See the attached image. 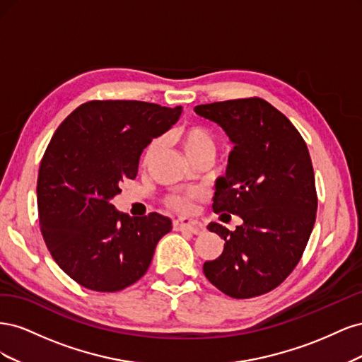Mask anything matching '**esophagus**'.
I'll use <instances>...</instances> for the list:
<instances>
[{
  "mask_svg": "<svg viewBox=\"0 0 362 362\" xmlns=\"http://www.w3.org/2000/svg\"><path fill=\"white\" fill-rule=\"evenodd\" d=\"M173 228L177 229V231H189L194 235H201L205 231L202 225L196 223L193 221H189V218H185V217H181V218H177V221H173Z\"/></svg>",
  "mask_w": 362,
  "mask_h": 362,
  "instance_id": "34e87169",
  "label": "esophagus"
}]
</instances>
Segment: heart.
I'll return each mask as SVG.
<instances>
[{"label": "heart", "instance_id": "b5f03b06", "mask_svg": "<svg viewBox=\"0 0 362 362\" xmlns=\"http://www.w3.org/2000/svg\"><path fill=\"white\" fill-rule=\"evenodd\" d=\"M177 139L180 140L182 149L185 151V154L189 156L190 160H193L196 156L202 154V152H206V151L214 152L216 149V144L211 133L201 125H182L177 131ZM160 145H161L160 139H152L149 141L144 154V163H149L156 157L157 151L160 149ZM204 198H205V193L202 190L189 189V190L175 192L168 194L166 198H164V205L177 213L187 214L193 211L194 204L202 201Z\"/></svg>", "mask_w": 362, "mask_h": 362}]
</instances>
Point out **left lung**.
I'll return each instance as SVG.
<instances>
[{"instance_id":"8db88e82","label":"left lung","mask_w":362,"mask_h":362,"mask_svg":"<svg viewBox=\"0 0 362 362\" xmlns=\"http://www.w3.org/2000/svg\"><path fill=\"white\" fill-rule=\"evenodd\" d=\"M194 112L221 125L235 145L216 182L213 210L243 221L235 231L208 225L225 246L221 257L204 262V273L226 296L257 298L286 281L310 240L317 192L308 148L290 120L257 96Z\"/></svg>"}]
</instances>
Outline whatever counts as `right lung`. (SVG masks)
Returning <instances> with one entry per match:
<instances>
[{
  "mask_svg": "<svg viewBox=\"0 0 362 362\" xmlns=\"http://www.w3.org/2000/svg\"><path fill=\"white\" fill-rule=\"evenodd\" d=\"M144 101H89L63 120L37 177L40 231L51 257L80 286L120 291L145 275L172 221L158 213L129 217L110 202L134 180L149 141L181 116Z\"/></svg>",
  "mask_w": 362,
  "mask_h": 362,
  "instance_id": "add662e5",
  "label": "right lung"
}]
</instances>
